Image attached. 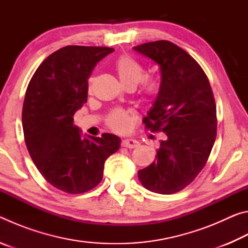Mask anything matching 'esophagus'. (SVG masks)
<instances>
[{"label":"esophagus","instance_id":"obj_1","mask_svg":"<svg viewBox=\"0 0 248 248\" xmlns=\"http://www.w3.org/2000/svg\"><path fill=\"white\" fill-rule=\"evenodd\" d=\"M138 145H139V142L133 139H125L121 142V146H124V148H128V149H134L137 148Z\"/></svg>","mask_w":248,"mask_h":248}]
</instances>
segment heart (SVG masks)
<instances>
[{"instance_id":"b5f03b06","label":"heart","mask_w":248,"mask_h":248,"mask_svg":"<svg viewBox=\"0 0 248 248\" xmlns=\"http://www.w3.org/2000/svg\"><path fill=\"white\" fill-rule=\"evenodd\" d=\"M115 69L119 79L125 87H136L141 83L139 95L144 103L153 104L162 92V81L156 77L145 78V70L136 59L124 54L117 59ZM90 79V90L92 86ZM132 112L123 108H115L106 117V124L116 132H125L130 127Z\"/></svg>"}]
</instances>
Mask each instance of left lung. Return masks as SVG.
<instances>
[{
    "label": "left lung",
    "mask_w": 248,
    "mask_h": 248,
    "mask_svg": "<svg viewBox=\"0 0 248 248\" xmlns=\"http://www.w3.org/2000/svg\"><path fill=\"white\" fill-rule=\"evenodd\" d=\"M159 65L162 92L145 129L163 132L154 162L138 171L151 191L170 195L192 183L207 163L217 137V107L204 71L178 46L157 40L134 47Z\"/></svg>",
    "instance_id": "left-lung-1"
}]
</instances>
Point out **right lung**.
Listing matches in <instances>:
<instances>
[{
    "instance_id": "1",
    "label": "right lung",
    "mask_w": 248,
    "mask_h": 248,
    "mask_svg": "<svg viewBox=\"0 0 248 248\" xmlns=\"http://www.w3.org/2000/svg\"><path fill=\"white\" fill-rule=\"evenodd\" d=\"M114 51L107 47L66 46L41 62L23 105L25 143L40 174L57 189L83 194L102 182L105 161L120 139L104 133L83 139L73 116L87 102L96 63Z\"/></svg>"
}]
</instances>
